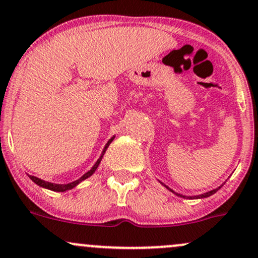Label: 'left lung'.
<instances>
[{"label":"left lung","instance_id":"obj_1","mask_svg":"<svg viewBox=\"0 0 258 258\" xmlns=\"http://www.w3.org/2000/svg\"><path fill=\"white\" fill-rule=\"evenodd\" d=\"M163 185H164V184H163ZM164 186H165V188H167V189H169V190L172 191V193H174L175 195H178V197H181V198H189V199H200V198H208V197H210V195H213L214 193H216V191H218L219 189L221 188V186H219L218 189H214V190H211V191H208V193H205V194H202V195H197V197H185V195H181V194H178V193H175V191H173L172 189H170V188H168L167 185H164Z\"/></svg>","mask_w":258,"mask_h":258}]
</instances>
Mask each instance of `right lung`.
<instances>
[{
	"label": "right lung",
	"instance_id": "right-lung-1",
	"mask_svg": "<svg viewBox=\"0 0 258 258\" xmlns=\"http://www.w3.org/2000/svg\"><path fill=\"white\" fill-rule=\"evenodd\" d=\"M112 140H113V137L111 138V140L108 141V142L106 143V146H105L104 151H102V154H101V156H100V158L97 159V162H96V163L94 164V167L91 168V169L89 170L88 173H85V174H84L83 177H81L80 179H78V180L73 181V183H69V184H54V183H49V181L42 180V179H39V178H37V177H33V175H29V178H31L32 180H33L34 183L37 184V185L42 186V188H45V189H49V190H53V191H65V190H69V189H73V188H74V186H77L78 184L80 183V181L85 180L86 178H89V177H90V175H93V174H94V172H95V170L97 169V167H99L100 162H101L102 157H104V153H105V151L107 150L108 145H110V143L112 142Z\"/></svg>",
	"mask_w": 258,
	"mask_h": 258
}]
</instances>
